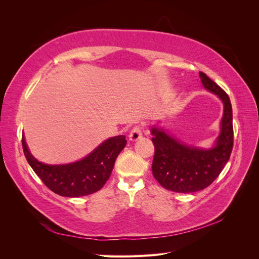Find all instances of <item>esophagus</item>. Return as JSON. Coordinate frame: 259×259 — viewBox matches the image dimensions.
<instances>
[{
    "mask_svg": "<svg viewBox=\"0 0 259 259\" xmlns=\"http://www.w3.org/2000/svg\"><path fill=\"white\" fill-rule=\"evenodd\" d=\"M142 137H143V128L140 125H136V126L132 128L130 133V139L132 142H136V140L140 139Z\"/></svg>",
    "mask_w": 259,
    "mask_h": 259,
    "instance_id": "34e87169",
    "label": "esophagus"
}]
</instances>
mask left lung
Wrapping results in <instances>:
<instances>
[{
    "label": "left lung",
    "instance_id": "obj_1",
    "mask_svg": "<svg viewBox=\"0 0 259 259\" xmlns=\"http://www.w3.org/2000/svg\"><path fill=\"white\" fill-rule=\"evenodd\" d=\"M199 74L203 86L217 95L224 104L222 131L215 146L210 149L190 147L179 143L163 128H151L154 145L152 174L163 188L175 192H197L208 187L222 173L233 148L229 96L205 73Z\"/></svg>",
    "mask_w": 259,
    "mask_h": 259
}]
</instances>
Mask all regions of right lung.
<instances>
[{"label":"right lung","mask_w":259,"mask_h":259,"mask_svg":"<svg viewBox=\"0 0 259 259\" xmlns=\"http://www.w3.org/2000/svg\"><path fill=\"white\" fill-rule=\"evenodd\" d=\"M22 149L30 166L44 185L61 197L75 198L100 190L111 175L117 155L126 146L124 135L107 139L84 159L62 165H49L30 153L22 136Z\"/></svg>","instance_id":"right-lung-1"}]
</instances>
